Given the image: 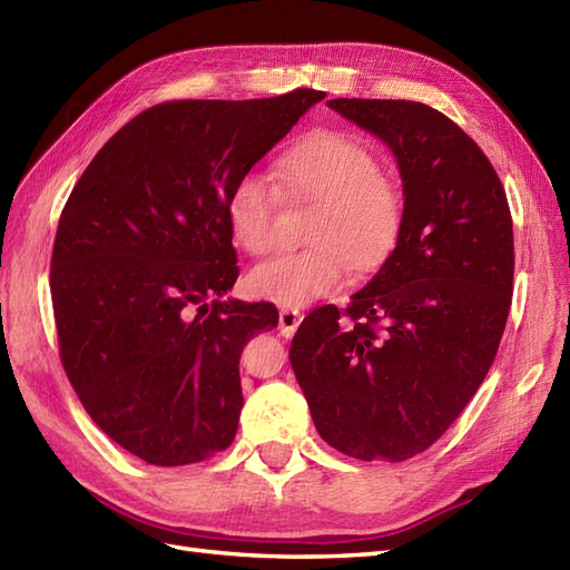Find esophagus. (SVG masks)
I'll use <instances>...</instances> for the list:
<instances>
[{
	"label": "esophagus",
	"mask_w": 570,
	"mask_h": 570,
	"mask_svg": "<svg viewBox=\"0 0 570 570\" xmlns=\"http://www.w3.org/2000/svg\"><path fill=\"white\" fill-rule=\"evenodd\" d=\"M301 321H303L301 311H294V308H282V311H279V333H282L284 337H291V335H294L296 330H298Z\"/></svg>",
	"instance_id": "esophagus-1"
}]
</instances>
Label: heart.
Returning <instances> with one entry per match:
<instances>
[{"label": "heart", "mask_w": 570, "mask_h": 570, "mask_svg": "<svg viewBox=\"0 0 570 570\" xmlns=\"http://www.w3.org/2000/svg\"><path fill=\"white\" fill-rule=\"evenodd\" d=\"M282 177L301 202L315 204L308 218V247L259 264L247 291L259 301L301 308L333 294L347 279L350 264L368 272L391 255L403 228L401 184L379 169L374 150L340 130H317L294 145L279 163ZM279 196L262 171H245L225 196L235 245L247 255L274 247Z\"/></svg>", "instance_id": "1"}]
</instances>
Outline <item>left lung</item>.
<instances>
[{
	"label": "left lung",
	"instance_id": "left-lung-1",
	"mask_svg": "<svg viewBox=\"0 0 570 570\" xmlns=\"http://www.w3.org/2000/svg\"><path fill=\"white\" fill-rule=\"evenodd\" d=\"M327 106L389 142L405 216L347 308L303 317L288 362L330 446L405 461L440 440L495 360L512 303V216L491 160L442 111L403 99Z\"/></svg>",
	"mask_w": 570,
	"mask_h": 570
}]
</instances>
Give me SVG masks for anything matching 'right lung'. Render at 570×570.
Here are the masks:
<instances>
[{
    "label": "right lung",
    "mask_w": 570,
    "mask_h": 570,
    "mask_svg": "<svg viewBox=\"0 0 570 570\" xmlns=\"http://www.w3.org/2000/svg\"><path fill=\"white\" fill-rule=\"evenodd\" d=\"M321 99L150 106L62 208L50 257L62 368L89 417L148 464H196L235 440L243 347L279 313L218 298L240 274L225 196Z\"/></svg>",
    "instance_id": "right-lung-1"
}]
</instances>
